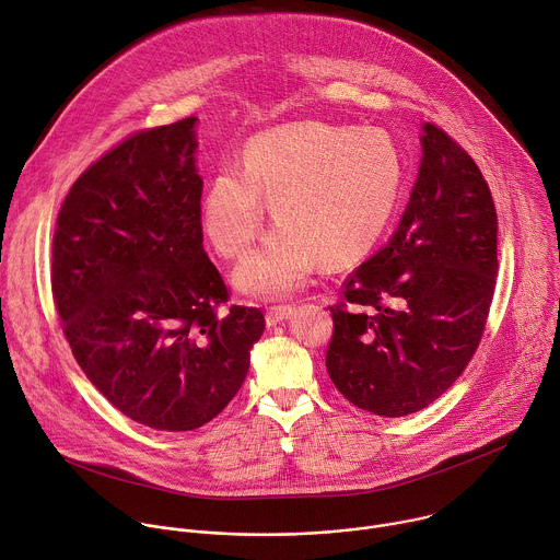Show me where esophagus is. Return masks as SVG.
Segmentation results:
<instances>
[{
    "label": "esophagus",
    "instance_id": "esophagus-1",
    "mask_svg": "<svg viewBox=\"0 0 560 560\" xmlns=\"http://www.w3.org/2000/svg\"><path fill=\"white\" fill-rule=\"evenodd\" d=\"M294 314V305H270L266 310V325L275 327Z\"/></svg>",
    "mask_w": 560,
    "mask_h": 560
}]
</instances>
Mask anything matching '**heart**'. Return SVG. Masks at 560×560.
Listing matches in <instances>:
<instances>
[{"instance_id":"heart-1","label":"heart","mask_w":560,"mask_h":560,"mask_svg":"<svg viewBox=\"0 0 560 560\" xmlns=\"http://www.w3.org/2000/svg\"><path fill=\"white\" fill-rule=\"evenodd\" d=\"M402 155L381 129L323 120L275 127L253 138L244 171L209 182L200 222L224 259L244 257L264 229V198L279 226L237 270V283L283 296L318 266L345 268L383 237L402 189Z\"/></svg>"}]
</instances>
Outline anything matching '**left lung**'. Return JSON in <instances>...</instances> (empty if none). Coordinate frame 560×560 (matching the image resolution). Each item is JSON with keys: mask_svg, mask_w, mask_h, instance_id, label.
<instances>
[{"mask_svg": "<svg viewBox=\"0 0 560 560\" xmlns=\"http://www.w3.org/2000/svg\"><path fill=\"white\" fill-rule=\"evenodd\" d=\"M497 209L475 160L433 122L389 244L329 307L325 366L358 409L402 418L435 402L477 351L497 283Z\"/></svg>", "mask_w": 560, "mask_h": 560, "instance_id": "obj_1", "label": "left lung"}]
</instances>
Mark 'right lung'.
Here are the masks:
<instances>
[{"instance_id": "1", "label": "right lung", "mask_w": 560, "mask_h": 560, "mask_svg": "<svg viewBox=\"0 0 560 560\" xmlns=\"http://www.w3.org/2000/svg\"><path fill=\"white\" fill-rule=\"evenodd\" d=\"M196 116L133 131L72 184L52 237V299L90 383L127 418L194 431L240 392L259 307L205 253Z\"/></svg>"}]
</instances>
